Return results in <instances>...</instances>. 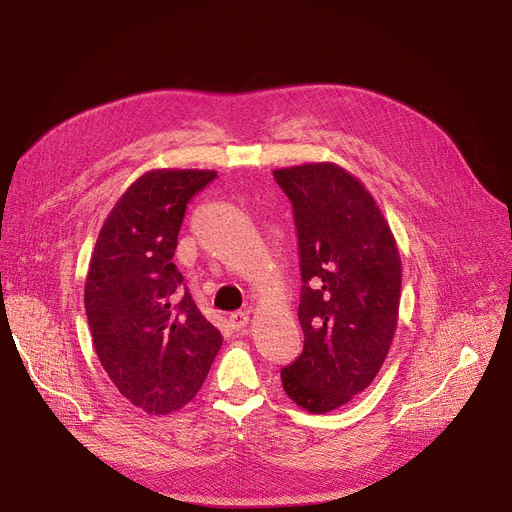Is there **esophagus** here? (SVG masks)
<instances>
[{"label": "esophagus", "instance_id": "1", "mask_svg": "<svg viewBox=\"0 0 512 512\" xmlns=\"http://www.w3.org/2000/svg\"><path fill=\"white\" fill-rule=\"evenodd\" d=\"M247 324H249V315L245 311H236L230 315V328L234 332H242L247 328Z\"/></svg>", "mask_w": 512, "mask_h": 512}]
</instances>
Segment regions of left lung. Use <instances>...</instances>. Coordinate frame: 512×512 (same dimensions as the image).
I'll return each instance as SVG.
<instances>
[{"label": "left lung", "mask_w": 512, "mask_h": 512, "mask_svg": "<svg viewBox=\"0 0 512 512\" xmlns=\"http://www.w3.org/2000/svg\"><path fill=\"white\" fill-rule=\"evenodd\" d=\"M299 234L301 357L282 386L309 413H330L380 373L398 326L402 263L382 209L359 178L332 164L274 170Z\"/></svg>", "instance_id": "left-lung-1"}]
</instances>
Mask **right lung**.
<instances>
[{"mask_svg": "<svg viewBox=\"0 0 512 512\" xmlns=\"http://www.w3.org/2000/svg\"><path fill=\"white\" fill-rule=\"evenodd\" d=\"M213 170H151L107 215L85 282L95 353L120 394L147 415L191 402L222 346L172 257L186 203Z\"/></svg>", "mask_w": 512, "mask_h": 512, "instance_id": "right-lung-1", "label": "right lung"}]
</instances>
